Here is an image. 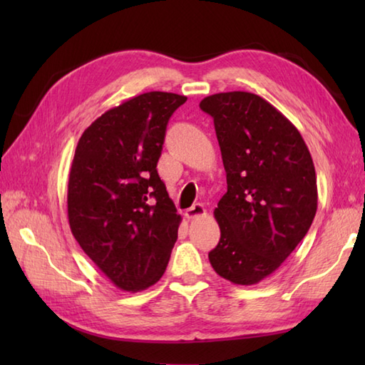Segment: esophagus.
<instances>
[{
    "instance_id": "obj_1",
    "label": "esophagus",
    "mask_w": 365,
    "mask_h": 365,
    "mask_svg": "<svg viewBox=\"0 0 365 365\" xmlns=\"http://www.w3.org/2000/svg\"><path fill=\"white\" fill-rule=\"evenodd\" d=\"M207 215V210L204 208L202 204H195L192 207H190L187 212H185V216L188 220H196V218H202V216Z\"/></svg>"
}]
</instances>
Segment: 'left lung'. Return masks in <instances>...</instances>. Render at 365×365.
I'll return each instance as SVG.
<instances>
[{
    "label": "left lung",
    "mask_w": 365,
    "mask_h": 365,
    "mask_svg": "<svg viewBox=\"0 0 365 365\" xmlns=\"http://www.w3.org/2000/svg\"><path fill=\"white\" fill-rule=\"evenodd\" d=\"M215 122L227 192L215 208L221 238L213 269L237 285L273 274L306 237L317 213L314 161L298 128L251 92L205 97Z\"/></svg>",
    "instance_id": "obj_1"
}]
</instances>
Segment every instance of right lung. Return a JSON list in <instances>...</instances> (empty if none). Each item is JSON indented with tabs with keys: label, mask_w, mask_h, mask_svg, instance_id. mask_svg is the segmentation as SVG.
<instances>
[{
	"label": "right lung",
	"mask_w": 365,
	"mask_h": 365,
	"mask_svg": "<svg viewBox=\"0 0 365 365\" xmlns=\"http://www.w3.org/2000/svg\"><path fill=\"white\" fill-rule=\"evenodd\" d=\"M187 97L145 92L84 130L68 174L67 215L81 250L110 281L141 292L165 273L182 216L157 173L169 118Z\"/></svg>",
	"instance_id": "add662e5"
}]
</instances>
